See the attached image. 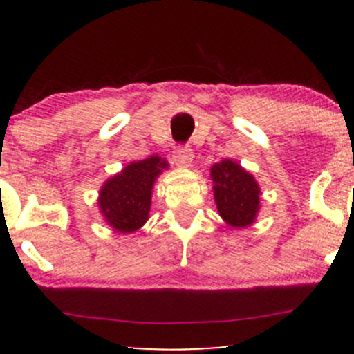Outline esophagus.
<instances>
[{
	"label": "esophagus",
	"mask_w": 354,
	"mask_h": 354,
	"mask_svg": "<svg viewBox=\"0 0 354 354\" xmlns=\"http://www.w3.org/2000/svg\"><path fill=\"white\" fill-rule=\"evenodd\" d=\"M194 154L189 148H178L176 151L173 153L174 165L180 166V168H189L191 163H193Z\"/></svg>",
	"instance_id": "obj_1"
}]
</instances>
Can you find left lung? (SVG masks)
I'll use <instances>...</instances> for the list:
<instances>
[{
    "label": "left lung",
    "instance_id": "left-lung-1",
    "mask_svg": "<svg viewBox=\"0 0 354 354\" xmlns=\"http://www.w3.org/2000/svg\"><path fill=\"white\" fill-rule=\"evenodd\" d=\"M218 214L231 228H248L261 208V188L248 169L233 160H223L209 168Z\"/></svg>",
    "mask_w": 354,
    "mask_h": 354
}]
</instances>
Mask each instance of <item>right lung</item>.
<instances>
[{
  "instance_id": "1",
  "label": "right lung",
  "mask_w": 354,
  "mask_h": 354,
  "mask_svg": "<svg viewBox=\"0 0 354 354\" xmlns=\"http://www.w3.org/2000/svg\"><path fill=\"white\" fill-rule=\"evenodd\" d=\"M168 166L165 158L153 154L146 160L131 161L108 178L96 200L106 225L124 234L143 228L151 209L154 183Z\"/></svg>"
}]
</instances>
